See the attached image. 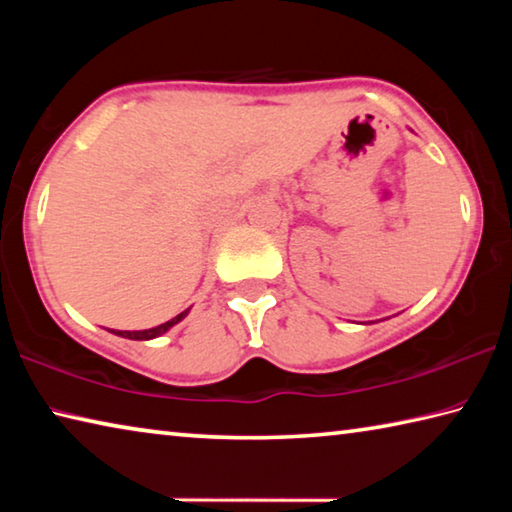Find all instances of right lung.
<instances>
[{
    "label": "right lung",
    "instance_id": "right-lung-1",
    "mask_svg": "<svg viewBox=\"0 0 512 512\" xmlns=\"http://www.w3.org/2000/svg\"><path fill=\"white\" fill-rule=\"evenodd\" d=\"M187 314H189V309L180 311V314H178L176 318H171V320H167V323H162V325H158V327L140 329V332H121V329H115V332H112V334L121 336V339H131V341H151V339H158V336H162V334H167L169 329H171L173 325H178L180 320H183Z\"/></svg>",
    "mask_w": 512,
    "mask_h": 512
}]
</instances>
